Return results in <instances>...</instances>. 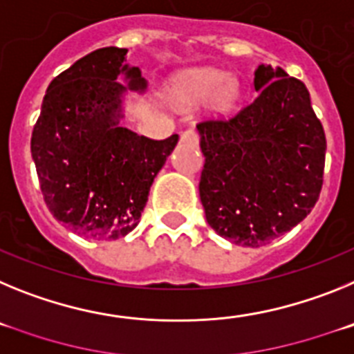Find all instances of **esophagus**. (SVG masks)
Returning <instances> with one entry per match:
<instances>
[{
	"instance_id": "obj_1",
	"label": "esophagus",
	"mask_w": 354,
	"mask_h": 354,
	"mask_svg": "<svg viewBox=\"0 0 354 354\" xmlns=\"http://www.w3.org/2000/svg\"><path fill=\"white\" fill-rule=\"evenodd\" d=\"M180 142L196 145V143H198V133H196L195 129H186L184 133H180Z\"/></svg>"
}]
</instances>
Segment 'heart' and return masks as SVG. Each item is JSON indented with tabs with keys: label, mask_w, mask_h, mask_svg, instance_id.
Returning <instances> with one entry per match:
<instances>
[{
	"label": "heart",
	"mask_w": 354,
	"mask_h": 354,
	"mask_svg": "<svg viewBox=\"0 0 354 354\" xmlns=\"http://www.w3.org/2000/svg\"><path fill=\"white\" fill-rule=\"evenodd\" d=\"M214 93V108L223 111L234 102L237 90L236 84L228 81L225 72L214 68H196L175 81L171 88V101L183 108H192Z\"/></svg>",
	"instance_id": "b5f03b06"
}]
</instances>
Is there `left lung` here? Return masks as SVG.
Here are the masks:
<instances>
[{
  "mask_svg": "<svg viewBox=\"0 0 354 354\" xmlns=\"http://www.w3.org/2000/svg\"><path fill=\"white\" fill-rule=\"evenodd\" d=\"M255 101L228 120L196 126L205 158V220L234 245L257 248L306 218L321 193L326 138L305 84L259 65Z\"/></svg>",
  "mask_w": 354,
  "mask_h": 354,
  "instance_id": "8db88e82",
  "label": "left lung"
}]
</instances>
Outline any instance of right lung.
<instances>
[{"instance_id": "1", "label": "right lung", "mask_w": 354, "mask_h": 354, "mask_svg": "<svg viewBox=\"0 0 354 354\" xmlns=\"http://www.w3.org/2000/svg\"><path fill=\"white\" fill-rule=\"evenodd\" d=\"M126 55L97 49L56 76L31 134L46 205L84 239H118L140 223L150 186L179 142V134L158 142L120 126L127 90H147Z\"/></svg>"}]
</instances>
